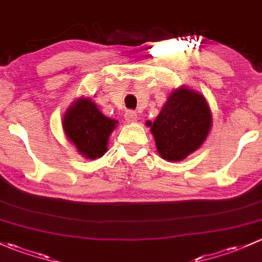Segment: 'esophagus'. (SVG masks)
Returning <instances> with one entry per match:
<instances>
[{
  "instance_id": "esophagus-1",
  "label": "esophagus",
  "mask_w": 262,
  "mask_h": 262,
  "mask_svg": "<svg viewBox=\"0 0 262 262\" xmlns=\"http://www.w3.org/2000/svg\"><path fill=\"white\" fill-rule=\"evenodd\" d=\"M125 120L127 121V122H136V121H137V113L135 111H126Z\"/></svg>"
}]
</instances>
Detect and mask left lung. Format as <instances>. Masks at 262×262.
<instances>
[{
	"label": "left lung",
	"instance_id": "1",
	"mask_svg": "<svg viewBox=\"0 0 262 262\" xmlns=\"http://www.w3.org/2000/svg\"><path fill=\"white\" fill-rule=\"evenodd\" d=\"M212 112L203 94L187 85L170 92L155 121H147L156 150L168 161H182L196 151L212 128Z\"/></svg>",
	"mask_w": 262,
	"mask_h": 262
}]
</instances>
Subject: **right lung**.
<instances>
[{
    "instance_id": "obj_1",
    "label": "right lung",
    "mask_w": 262,
    "mask_h": 262,
    "mask_svg": "<svg viewBox=\"0 0 262 262\" xmlns=\"http://www.w3.org/2000/svg\"><path fill=\"white\" fill-rule=\"evenodd\" d=\"M61 123L64 135L78 152L96 160L108 150V139L118 121L104 116L91 97H79L67 108Z\"/></svg>"
}]
</instances>
